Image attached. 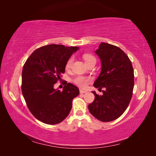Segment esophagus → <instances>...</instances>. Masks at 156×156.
Masks as SVG:
<instances>
[{
  "instance_id": "obj_1",
  "label": "esophagus",
  "mask_w": 156,
  "mask_h": 156,
  "mask_svg": "<svg viewBox=\"0 0 156 156\" xmlns=\"http://www.w3.org/2000/svg\"><path fill=\"white\" fill-rule=\"evenodd\" d=\"M80 93L81 94H85V93H87V91L83 90V89H80Z\"/></svg>"
}]
</instances>
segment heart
I'll list each match as a JSON object with an SVG mask.
<instances>
[{"instance_id":"b5f03b06","label":"heart","mask_w":156,"mask_h":156,"mask_svg":"<svg viewBox=\"0 0 156 156\" xmlns=\"http://www.w3.org/2000/svg\"><path fill=\"white\" fill-rule=\"evenodd\" d=\"M83 58L84 60V61H85L86 64L87 63H88L89 62L91 61V60H96V58H95V57L94 56H92L91 54H84L83 56ZM73 61V58L72 57L70 58H69L67 62H66V65H65V67L67 69H70L71 67H72ZM89 81H90V78L87 77H84V76H78L77 77H76L74 78V80H73V82H74V83L76 84V85H78L81 88H85L87 86Z\"/></svg>"}]
</instances>
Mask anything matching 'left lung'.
<instances>
[{
  "label": "left lung",
  "mask_w": 156,
  "mask_h": 156,
  "mask_svg": "<svg viewBox=\"0 0 156 156\" xmlns=\"http://www.w3.org/2000/svg\"><path fill=\"white\" fill-rule=\"evenodd\" d=\"M101 62V72L94 86L102 95L92 91L95 99L89 112L102 122H111L125 112L131 101L134 86L133 69L126 54L119 47L102 43L96 51Z\"/></svg>",
  "instance_id": "1"
}]
</instances>
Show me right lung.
<instances>
[{
	"instance_id": "add662e5",
	"label": "right lung",
	"mask_w": 156,
	"mask_h": 156,
	"mask_svg": "<svg viewBox=\"0 0 156 156\" xmlns=\"http://www.w3.org/2000/svg\"><path fill=\"white\" fill-rule=\"evenodd\" d=\"M79 49L51 44L36 49L26 60L22 72V93L30 112L36 119L48 125L64 120L72 107L79 89L67 83L62 91L54 85L65 73L69 58Z\"/></svg>"
}]
</instances>
